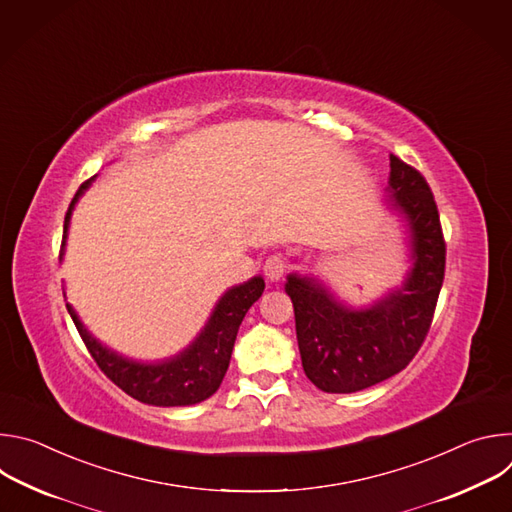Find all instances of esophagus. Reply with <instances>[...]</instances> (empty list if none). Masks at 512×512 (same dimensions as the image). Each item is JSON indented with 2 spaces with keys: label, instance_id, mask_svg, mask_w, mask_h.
Here are the masks:
<instances>
[{
  "label": "esophagus",
  "instance_id": "34e87169",
  "mask_svg": "<svg viewBox=\"0 0 512 512\" xmlns=\"http://www.w3.org/2000/svg\"><path fill=\"white\" fill-rule=\"evenodd\" d=\"M285 267H287V263H285V259L281 255H271V257L265 259L263 273L267 275L269 281H279L283 277V273H285Z\"/></svg>",
  "mask_w": 512,
  "mask_h": 512
}]
</instances>
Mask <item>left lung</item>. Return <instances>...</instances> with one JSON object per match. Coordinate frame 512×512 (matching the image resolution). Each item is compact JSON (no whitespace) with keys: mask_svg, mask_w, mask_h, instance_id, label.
I'll return each mask as SVG.
<instances>
[{"mask_svg":"<svg viewBox=\"0 0 512 512\" xmlns=\"http://www.w3.org/2000/svg\"><path fill=\"white\" fill-rule=\"evenodd\" d=\"M387 204L401 216L409 269L369 306H350L320 279L289 273L285 294L296 314L306 377L324 393H356L399 371L417 354L444 283L446 243L425 178L391 154Z\"/></svg>","mask_w":512,"mask_h":512,"instance_id":"obj_1","label":"left lung"}]
</instances>
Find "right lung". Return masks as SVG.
<instances>
[{"label":"right lung","mask_w":512,"mask_h":512,"mask_svg":"<svg viewBox=\"0 0 512 512\" xmlns=\"http://www.w3.org/2000/svg\"><path fill=\"white\" fill-rule=\"evenodd\" d=\"M97 176L89 178L72 198L64 216V235L60 247V261L64 257L70 216L79 198L89 190ZM265 281L261 275L251 277L245 283L229 287L218 300L196 338L178 354L162 360H137L129 358L111 346L103 344L79 318L77 310L66 302V310L75 322L83 342L93 354L99 369L129 397L156 405V407H184L196 405L221 387L229 369L233 346L239 326L249 308L261 298ZM66 300V291H64Z\"/></svg>","instance_id":"right-lung-1"}]
</instances>
